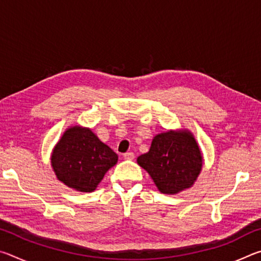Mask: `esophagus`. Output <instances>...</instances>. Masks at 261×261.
I'll return each instance as SVG.
<instances>
[{"label": "esophagus", "mask_w": 261, "mask_h": 261, "mask_svg": "<svg viewBox=\"0 0 261 261\" xmlns=\"http://www.w3.org/2000/svg\"><path fill=\"white\" fill-rule=\"evenodd\" d=\"M123 158H124L125 160H134V159H135V154L132 153V152H127V153L124 154V155H123Z\"/></svg>", "instance_id": "34e87169"}]
</instances>
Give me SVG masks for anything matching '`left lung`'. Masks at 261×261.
I'll return each instance as SVG.
<instances>
[{
  "label": "left lung",
  "instance_id": "obj_1",
  "mask_svg": "<svg viewBox=\"0 0 261 261\" xmlns=\"http://www.w3.org/2000/svg\"><path fill=\"white\" fill-rule=\"evenodd\" d=\"M159 191L176 194L191 188L202 168V155L188 130H170L154 137L149 151L137 159Z\"/></svg>",
  "mask_w": 261,
  "mask_h": 261
}]
</instances>
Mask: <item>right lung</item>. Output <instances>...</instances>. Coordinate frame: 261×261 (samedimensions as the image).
<instances>
[{
	"instance_id": "1",
	"label": "right lung",
	"mask_w": 261,
	"mask_h": 261,
	"mask_svg": "<svg viewBox=\"0 0 261 261\" xmlns=\"http://www.w3.org/2000/svg\"><path fill=\"white\" fill-rule=\"evenodd\" d=\"M50 160L57 179L77 191L92 192L118 156L91 129L74 125L61 137Z\"/></svg>"
}]
</instances>
